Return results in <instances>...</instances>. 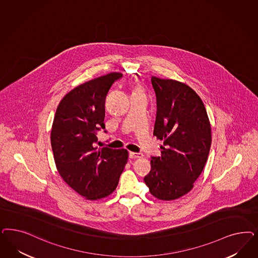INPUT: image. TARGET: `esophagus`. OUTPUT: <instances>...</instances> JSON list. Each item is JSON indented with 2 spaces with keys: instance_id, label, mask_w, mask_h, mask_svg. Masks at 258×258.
Wrapping results in <instances>:
<instances>
[{
  "instance_id": "esophagus-1",
  "label": "esophagus",
  "mask_w": 258,
  "mask_h": 258,
  "mask_svg": "<svg viewBox=\"0 0 258 258\" xmlns=\"http://www.w3.org/2000/svg\"><path fill=\"white\" fill-rule=\"evenodd\" d=\"M130 158H143V155L141 154V153H134V152H131V153H130Z\"/></svg>"
}]
</instances>
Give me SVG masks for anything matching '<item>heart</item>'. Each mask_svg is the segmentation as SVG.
I'll return each instance as SVG.
<instances>
[{
    "instance_id": "heart-1",
    "label": "heart",
    "mask_w": 258,
    "mask_h": 258,
    "mask_svg": "<svg viewBox=\"0 0 258 258\" xmlns=\"http://www.w3.org/2000/svg\"><path fill=\"white\" fill-rule=\"evenodd\" d=\"M138 92H141L140 91V88H139V87H136V89H135V92H134V93H138Z\"/></svg>"
}]
</instances>
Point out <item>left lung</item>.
<instances>
[{
    "label": "left lung",
    "instance_id": "1",
    "mask_svg": "<svg viewBox=\"0 0 258 258\" xmlns=\"http://www.w3.org/2000/svg\"><path fill=\"white\" fill-rule=\"evenodd\" d=\"M157 95L154 135L163 141L161 156L151 159L144 181L155 198L175 200L188 194L208 158L211 124L200 96L190 86L152 77Z\"/></svg>",
    "mask_w": 258,
    "mask_h": 258
}]
</instances>
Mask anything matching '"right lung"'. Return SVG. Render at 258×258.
Returning <instances> with one entry per match:
<instances>
[{"mask_svg":"<svg viewBox=\"0 0 258 258\" xmlns=\"http://www.w3.org/2000/svg\"><path fill=\"white\" fill-rule=\"evenodd\" d=\"M121 76L112 72L77 86L60 100L54 116L50 140L58 174L86 200L115 191L129 158L126 149L96 146L97 131L105 128L107 93Z\"/></svg>","mask_w":258,"mask_h":258,"instance_id":"obj_1","label":"right lung"}]
</instances>
